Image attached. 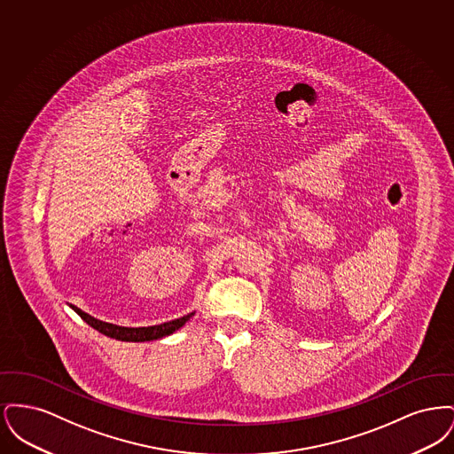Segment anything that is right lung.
<instances>
[{
  "mask_svg": "<svg viewBox=\"0 0 454 454\" xmlns=\"http://www.w3.org/2000/svg\"><path fill=\"white\" fill-rule=\"evenodd\" d=\"M71 308L87 322L90 326H93L95 330H98L100 333L112 337V339H117V340H124V342H146V340H156V339H161V337H167L173 333L175 330H178L180 326H184L185 322L194 315V313H189L182 318H176L172 322H167V324L154 325V326H139V328H128V326H117V325L106 324V322H100L93 317L87 315L85 311L78 309L76 306L71 304Z\"/></svg>",
  "mask_w": 454,
  "mask_h": 454,
  "instance_id": "right-lung-1",
  "label": "right lung"
}]
</instances>
